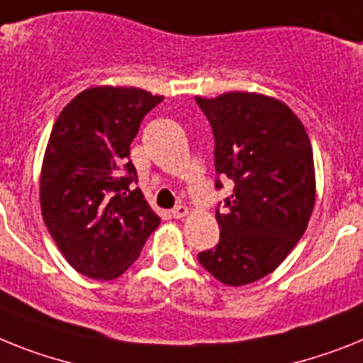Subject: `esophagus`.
<instances>
[{"mask_svg": "<svg viewBox=\"0 0 363 363\" xmlns=\"http://www.w3.org/2000/svg\"><path fill=\"white\" fill-rule=\"evenodd\" d=\"M188 214V208L184 205H179V206H175V208L172 210V216L175 219H181V218H184V216Z\"/></svg>", "mask_w": 363, "mask_h": 363, "instance_id": "34e87169", "label": "esophagus"}]
</instances>
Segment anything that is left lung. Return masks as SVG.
<instances>
[{"instance_id": "1", "label": "left lung", "mask_w": 363, "mask_h": 363, "mask_svg": "<svg viewBox=\"0 0 363 363\" xmlns=\"http://www.w3.org/2000/svg\"><path fill=\"white\" fill-rule=\"evenodd\" d=\"M214 133L216 188L234 182L216 208L219 242L199 264L227 286L257 282L280 266L308 227L315 203L310 138L290 106L249 92L196 97Z\"/></svg>"}]
</instances>
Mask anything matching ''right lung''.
Returning <instances> with one entry per match:
<instances>
[{"mask_svg":"<svg viewBox=\"0 0 363 363\" xmlns=\"http://www.w3.org/2000/svg\"><path fill=\"white\" fill-rule=\"evenodd\" d=\"M162 99L142 88H88L55 121L42 164V216L69 266L90 279H118L160 223L133 186L129 149Z\"/></svg>","mask_w":363,"mask_h":363,"instance_id":"add662e5","label":"right lung"}]
</instances>
